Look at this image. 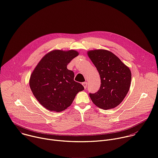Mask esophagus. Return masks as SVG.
<instances>
[{
  "instance_id": "34e87169",
  "label": "esophagus",
  "mask_w": 158,
  "mask_h": 158,
  "mask_svg": "<svg viewBox=\"0 0 158 158\" xmlns=\"http://www.w3.org/2000/svg\"><path fill=\"white\" fill-rule=\"evenodd\" d=\"M82 85H83V86H84V89H86L87 85V82H83V83H82Z\"/></svg>"
}]
</instances>
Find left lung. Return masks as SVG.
Instances as JSON below:
<instances>
[{
	"mask_svg": "<svg viewBox=\"0 0 158 158\" xmlns=\"http://www.w3.org/2000/svg\"><path fill=\"white\" fill-rule=\"evenodd\" d=\"M87 56L96 66L101 77V87L94 94H89L93 102L107 110L121 103L131 85V72L114 54L105 49L89 51Z\"/></svg>",
	"mask_w": 158,
	"mask_h": 158,
	"instance_id": "8db88e82",
	"label": "left lung"
}]
</instances>
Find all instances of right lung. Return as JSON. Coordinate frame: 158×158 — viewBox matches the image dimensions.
<instances>
[{"label":"right lung","instance_id":"add662e5","mask_svg":"<svg viewBox=\"0 0 158 158\" xmlns=\"http://www.w3.org/2000/svg\"><path fill=\"white\" fill-rule=\"evenodd\" d=\"M79 55L75 50L56 49L45 55L32 71L29 85L33 95L46 109L56 112L69 107L76 94L83 91L74 81V73L67 65Z\"/></svg>","mask_w":158,"mask_h":158}]
</instances>
